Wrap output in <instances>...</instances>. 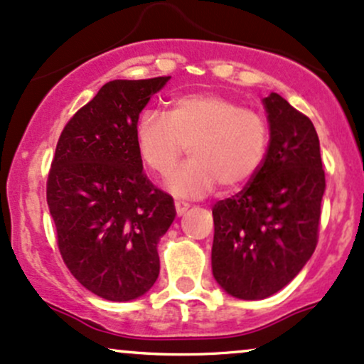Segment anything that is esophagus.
Segmentation results:
<instances>
[{
    "label": "esophagus",
    "mask_w": 364,
    "mask_h": 364,
    "mask_svg": "<svg viewBox=\"0 0 364 364\" xmlns=\"http://www.w3.org/2000/svg\"><path fill=\"white\" fill-rule=\"evenodd\" d=\"M175 210H177L178 216H182L187 210H189V204L183 203V201H175Z\"/></svg>",
    "instance_id": "obj_1"
}]
</instances>
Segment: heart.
Masks as SVG:
<instances>
[{
	"label": "heart",
	"instance_id": "heart-1",
	"mask_svg": "<svg viewBox=\"0 0 364 364\" xmlns=\"http://www.w3.org/2000/svg\"><path fill=\"white\" fill-rule=\"evenodd\" d=\"M270 130L261 113L215 92L173 97L166 115L144 109L137 117L136 144L142 161L166 175L189 146L191 160L166 181L173 196L198 199L216 183L237 191L252 181L268 153Z\"/></svg>",
	"mask_w": 364,
	"mask_h": 364
}]
</instances>
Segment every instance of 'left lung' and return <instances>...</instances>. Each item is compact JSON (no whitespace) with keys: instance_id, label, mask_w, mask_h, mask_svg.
<instances>
[{"instance_id":"left-lung-1","label":"left lung","mask_w":364,"mask_h":364,"mask_svg":"<svg viewBox=\"0 0 364 364\" xmlns=\"http://www.w3.org/2000/svg\"><path fill=\"white\" fill-rule=\"evenodd\" d=\"M270 144L239 194L213 206L211 268L239 299L279 292L311 258L318 242L325 171L313 122L280 94L264 97Z\"/></svg>"}]
</instances>
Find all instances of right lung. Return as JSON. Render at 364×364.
I'll use <instances>...</instances> for the list:
<instances>
[{
    "mask_svg": "<svg viewBox=\"0 0 364 364\" xmlns=\"http://www.w3.org/2000/svg\"><path fill=\"white\" fill-rule=\"evenodd\" d=\"M170 80H112L65 125L46 183L60 255L87 291L108 301L144 296L160 275L158 242L173 199L142 171L136 124Z\"/></svg>",
    "mask_w": 364,
    "mask_h": 364,
    "instance_id": "obj_1",
    "label": "right lung"
}]
</instances>
